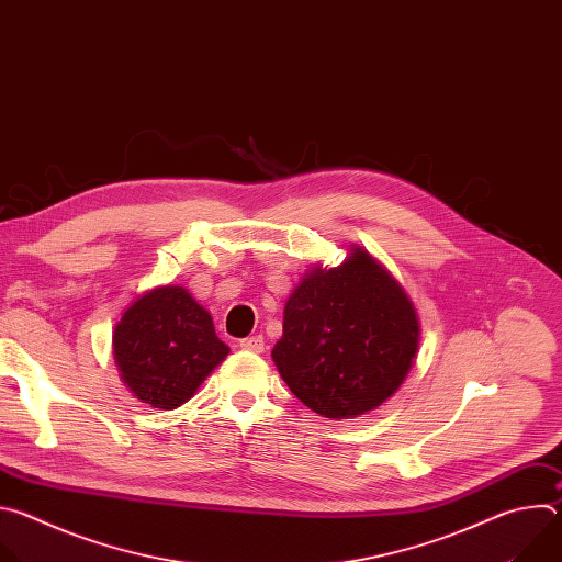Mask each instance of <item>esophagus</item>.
<instances>
[{
  "label": "esophagus",
  "instance_id": "34e87169",
  "mask_svg": "<svg viewBox=\"0 0 562 562\" xmlns=\"http://www.w3.org/2000/svg\"><path fill=\"white\" fill-rule=\"evenodd\" d=\"M239 349L251 351V353H262L265 351V340H262V336L245 338V340H239Z\"/></svg>",
  "mask_w": 562,
  "mask_h": 562
}]
</instances>
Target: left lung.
<instances>
[{
    "label": "left lung",
    "mask_w": 562,
    "mask_h": 562,
    "mask_svg": "<svg viewBox=\"0 0 562 562\" xmlns=\"http://www.w3.org/2000/svg\"><path fill=\"white\" fill-rule=\"evenodd\" d=\"M340 267L313 265L284 302L271 358L317 416L351 420L378 409L407 380L420 347L418 311L367 249Z\"/></svg>",
    "instance_id": "left-lung-1"
}]
</instances>
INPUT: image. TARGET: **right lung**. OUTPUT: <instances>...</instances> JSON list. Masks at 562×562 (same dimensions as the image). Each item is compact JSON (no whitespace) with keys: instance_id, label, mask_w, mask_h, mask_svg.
Instances as JSON below:
<instances>
[{"instance_id":"add662e5","label":"right lung","mask_w":562,"mask_h":562,"mask_svg":"<svg viewBox=\"0 0 562 562\" xmlns=\"http://www.w3.org/2000/svg\"><path fill=\"white\" fill-rule=\"evenodd\" d=\"M211 313L178 284L137 295L113 329V358L126 389L153 409L189 403L228 356Z\"/></svg>"}]
</instances>
